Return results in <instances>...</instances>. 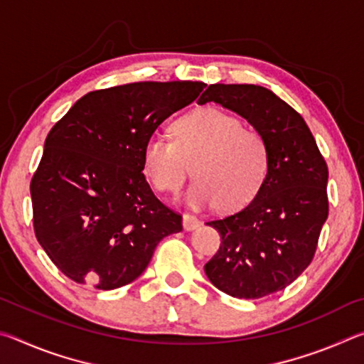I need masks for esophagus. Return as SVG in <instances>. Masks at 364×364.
I'll return each instance as SVG.
<instances>
[{
	"mask_svg": "<svg viewBox=\"0 0 364 364\" xmlns=\"http://www.w3.org/2000/svg\"><path fill=\"white\" fill-rule=\"evenodd\" d=\"M183 226H184V230H188V231L196 230V228L199 226V218H197L193 213H184L183 215Z\"/></svg>",
	"mask_w": 364,
	"mask_h": 364,
	"instance_id": "esophagus-1",
	"label": "esophagus"
}]
</instances>
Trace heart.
<instances>
[{
	"label": "heart",
	"instance_id": "1",
	"mask_svg": "<svg viewBox=\"0 0 364 364\" xmlns=\"http://www.w3.org/2000/svg\"><path fill=\"white\" fill-rule=\"evenodd\" d=\"M173 139L154 134L146 141L143 168L154 189L176 194L188 176L197 178L188 193L196 207L217 204L231 212L260 193L269 173L267 138L241 119L217 107H205L178 119Z\"/></svg>",
	"mask_w": 364,
	"mask_h": 364
}]
</instances>
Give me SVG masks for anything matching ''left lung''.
I'll return each mask as SVG.
<instances>
[{
    "label": "left lung",
    "instance_id": "1",
    "mask_svg": "<svg viewBox=\"0 0 364 364\" xmlns=\"http://www.w3.org/2000/svg\"><path fill=\"white\" fill-rule=\"evenodd\" d=\"M207 102L252 123L268 141L271 164L247 205L207 221L221 244L205 274L231 297H267L292 284L315 257L329 213L328 165L301 115L263 86L210 85L199 100Z\"/></svg>",
    "mask_w": 364,
    "mask_h": 364
}]
</instances>
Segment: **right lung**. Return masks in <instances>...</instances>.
I'll list each match as a JSON object with an SVG mask.
<instances>
[{"mask_svg":"<svg viewBox=\"0 0 364 364\" xmlns=\"http://www.w3.org/2000/svg\"><path fill=\"white\" fill-rule=\"evenodd\" d=\"M138 82L85 95L51 128L30 181L35 236L67 278L95 289L130 284L183 217L154 196L146 141L205 88Z\"/></svg>","mask_w":364,"mask_h":364,"instance_id":"1","label":"right lung"}]
</instances>
